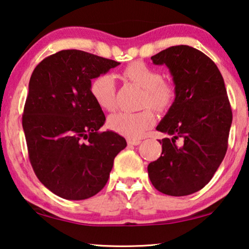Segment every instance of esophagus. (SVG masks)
<instances>
[{
    "mask_svg": "<svg viewBox=\"0 0 249 249\" xmlns=\"http://www.w3.org/2000/svg\"><path fill=\"white\" fill-rule=\"evenodd\" d=\"M140 142H142V140H139V139H128V145H130V146H137V145H139Z\"/></svg>",
    "mask_w": 249,
    "mask_h": 249,
    "instance_id": "1",
    "label": "esophagus"
}]
</instances>
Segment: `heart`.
<instances>
[{"instance_id":"1","label":"heart","mask_w":249,"mask_h":249,"mask_svg":"<svg viewBox=\"0 0 249 249\" xmlns=\"http://www.w3.org/2000/svg\"><path fill=\"white\" fill-rule=\"evenodd\" d=\"M122 75L143 89L142 106H150L157 111H165L174 103L176 86L173 82L164 80L163 74L156 68L142 62H133L125 66ZM89 92L103 110H113L116 106V80L111 74H101L91 81ZM155 117L149 107L137 112L113 113L109 117L107 125L111 130L130 139H137L154 124Z\"/></svg>"}]
</instances>
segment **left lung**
Returning <instances> with one entry per match:
<instances>
[{
    "label": "left lung",
    "mask_w": 249,
    "mask_h": 249,
    "mask_svg": "<svg viewBox=\"0 0 249 249\" xmlns=\"http://www.w3.org/2000/svg\"><path fill=\"white\" fill-rule=\"evenodd\" d=\"M151 60L169 68L176 99L156 128L167 137L148 175L160 192L189 196L210 182L228 148L232 111L225 82L217 65L193 47H169Z\"/></svg>",
    "instance_id": "obj_1"
}]
</instances>
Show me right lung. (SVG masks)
I'll list each match as a JSON object with an SVG mask.
<instances>
[{
  "label": "right lung",
  "mask_w": 249,
  "mask_h": 249,
  "mask_svg": "<svg viewBox=\"0 0 249 249\" xmlns=\"http://www.w3.org/2000/svg\"><path fill=\"white\" fill-rule=\"evenodd\" d=\"M120 63L76 49L60 50L36 66L22 114L29 160L47 189L85 200L107 184L124 137L100 131L106 116L91 80Z\"/></svg>",
  "instance_id": "obj_1"
}]
</instances>
